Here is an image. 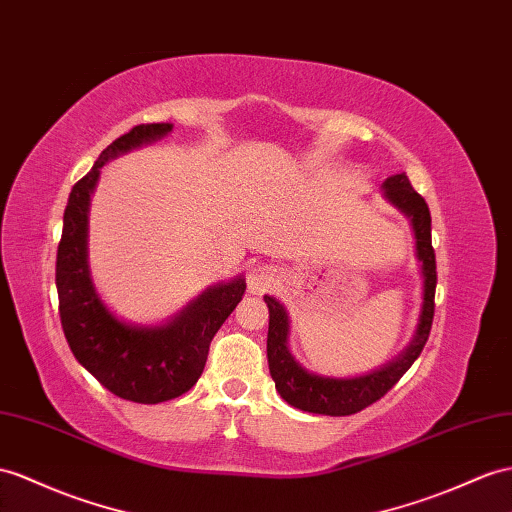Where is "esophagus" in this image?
Here are the masks:
<instances>
[{"instance_id": "1", "label": "esophagus", "mask_w": 512, "mask_h": 512, "mask_svg": "<svg viewBox=\"0 0 512 512\" xmlns=\"http://www.w3.org/2000/svg\"><path fill=\"white\" fill-rule=\"evenodd\" d=\"M279 281V272L270 264H255L248 270V290L251 292H266L268 287Z\"/></svg>"}]
</instances>
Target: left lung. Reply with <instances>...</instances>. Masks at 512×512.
Instances as JSON below:
<instances>
[{
    "label": "left lung",
    "mask_w": 512,
    "mask_h": 512,
    "mask_svg": "<svg viewBox=\"0 0 512 512\" xmlns=\"http://www.w3.org/2000/svg\"><path fill=\"white\" fill-rule=\"evenodd\" d=\"M385 196L398 209L411 218L417 244V257L422 261L424 270V307L419 316L417 333L411 346L404 355L389 363L387 368L378 370L368 376L359 378H324L305 372L294 361L287 350V316L285 309L270 296H264L270 322H268V368L274 381V387L281 393V398L296 406L300 411L318 413V415H352L363 411L365 406L381 400L385 393L396 385L404 372L411 368L415 359L422 355L435 318V287H437V261L435 248L430 238V209L424 196L415 192L406 173L393 175L385 183Z\"/></svg>",
    "instance_id": "left-lung-1"
}]
</instances>
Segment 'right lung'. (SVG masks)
<instances>
[{"label":"right lung","mask_w":512,"mask_h":512,"mask_svg":"<svg viewBox=\"0 0 512 512\" xmlns=\"http://www.w3.org/2000/svg\"><path fill=\"white\" fill-rule=\"evenodd\" d=\"M170 129V123L136 125L101 151L90 173L69 194L56 257L58 311L71 352L114 396L140 404L173 400L194 387L203 374L209 342L246 290L244 279L218 285L157 329L116 320L95 292L86 264V229L99 168L110 157L162 138Z\"/></svg>","instance_id":"add662e5"}]
</instances>
